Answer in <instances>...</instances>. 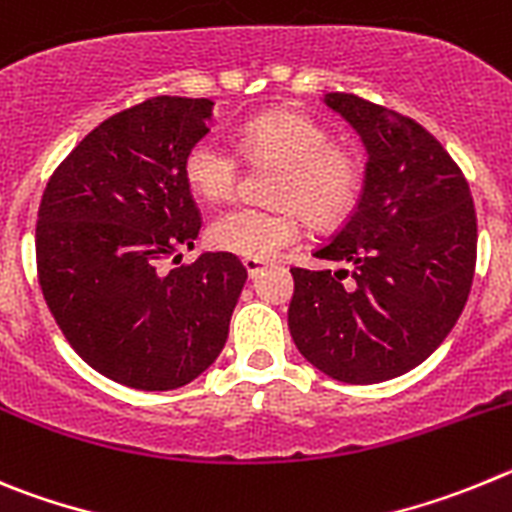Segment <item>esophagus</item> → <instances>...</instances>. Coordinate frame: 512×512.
<instances>
[{"instance_id": "esophagus-1", "label": "esophagus", "mask_w": 512, "mask_h": 512, "mask_svg": "<svg viewBox=\"0 0 512 512\" xmlns=\"http://www.w3.org/2000/svg\"><path fill=\"white\" fill-rule=\"evenodd\" d=\"M242 265H245L247 275H250V278H255V275L260 273L262 267H265V262L257 260V257H245V260H242Z\"/></svg>"}]
</instances>
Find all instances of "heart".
I'll return each instance as SVG.
<instances>
[{"label": "heart", "instance_id": "1", "mask_svg": "<svg viewBox=\"0 0 512 512\" xmlns=\"http://www.w3.org/2000/svg\"><path fill=\"white\" fill-rule=\"evenodd\" d=\"M239 147L252 163H278L267 186L270 206H232L209 224L211 247L239 257L278 255L296 245L303 216L316 229L342 224L362 193L357 155L334 145V135L313 117L293 109H273L247 119ZM183 178L196 196L222 201L232 196L239 178V155L216 135L188 147Z\"/></svg>", "mask_w": 512, "mask_h": 512}]
</instances>
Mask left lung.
I'll return each instance as SVG.
<instances>
[{
	"mask_svg": "<svg viewBox=\"0 0 512 512\" xmlns=\"http://www.w3.org/2000/svg\"><path fill=\"white\" fill-rule=\"evenodd\" d=\"M367 150L357 209L313 252L339 270L293 273L288 329L324 375L352 385L421 365L464 311L477 262L469 183L411 117L354 94H326Z\"/></svg>",
	"mask_w": 512,
	"mask_h": 512,
	"instance_id": "8db88e82",
	"label": "left lung"
}]
</instances>
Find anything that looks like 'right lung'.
<instances>
[{
  "label": "right lung",
  "mask_w": 512,
  "mask_h": 512,
  "mask_svg": "<svg viewBox=\"0 0 512 512\" xmlns=\"http://www.w3.org/2000/svg\"><path fill=\"white\" fill-rule=\"evenodd\" d=\"M211 99L153 96L91 130L45 186L35 227L43 298L78 357L135 390L188 385L224 349L247 270L204 252L165 270L199 237L183 178Z\"/></svg>",
  "instance_id": "obj_1"
}]
</instances>
